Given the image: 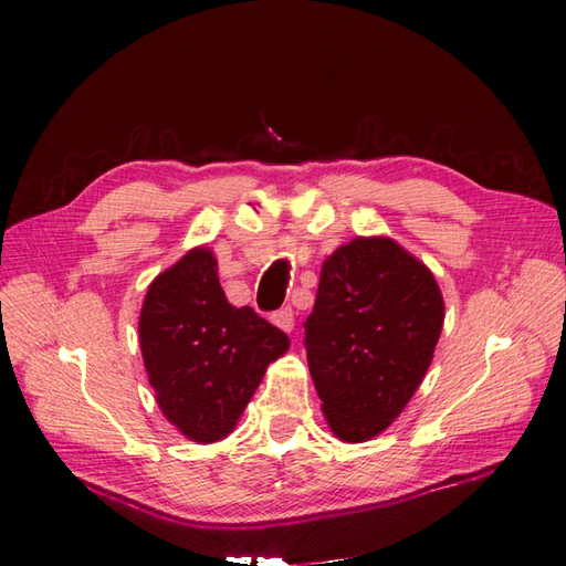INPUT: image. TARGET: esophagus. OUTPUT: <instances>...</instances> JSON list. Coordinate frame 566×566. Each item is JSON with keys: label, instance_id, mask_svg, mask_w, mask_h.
<instances>
[{"label": "esophagus", "instance_id": "1", "mask_svg": "<svg viewBox=\"0 0 566 566\" xmlns=\"http://www.w3.org/2000/svg\"><path fill=\"white\" fill-rule=\"evenodd\" d=\"M271 323H273V325H279L281 331L290 333V331L295 328V312L290 310V306H283V310H279V312H273V314H271Z\"/></svg>", "mask_w": 566, "mask_h": 566}]
</instances>
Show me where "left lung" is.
Returning a JSON list of instances; mask_svg holds the SVG:
<instances>
[{
	"label": "left lung",
	"mask_w": 566,
	"mask_h": 566,
	"mask_svg": "<svg viewBox=\"0 0 566 566\" xmlns=\"http://www.w3.org/2000/svg\"><path fill=\"white\" fill-rule=\"evenodd\" d=\"M441 325L432 271L391 238L358 235L323 262L304 345L337 439L368 441L399 418L432 364Z\"/></svg>",
	"instance_id": "left-lung-1"
}]
</instances>
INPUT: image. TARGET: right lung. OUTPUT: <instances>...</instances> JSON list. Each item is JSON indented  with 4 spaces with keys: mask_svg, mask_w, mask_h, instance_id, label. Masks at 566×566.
<instances>
[{
    "mask_svg": "<svg viewBox=\"0 0 566 566\" xmlns=\"http://www.w3.org/2000/svg\"><path fill=\"white\" fill-rule=\"evenodd\" d=\"M139 345L163 416L198 443L233 432L266 366L290 347L276 325L229 304L212 250H188L148 285Z\"/></svg>",
    "mask_w": 566,
    "mask_h": 566,
    "instance_id": "right-lung-1",
    "label": "right lung"
}]
</instances>
